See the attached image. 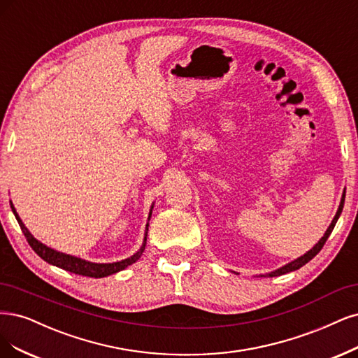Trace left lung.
I'll use <instances>...</instances> for the list:
<instances>
[{"label":"left lung","mask_w":358,"mask_h":358,"mask_svg":"<svg viewBox=\"0 0 358 358\" xmlns=\"http://www.w3.org/2000/svg\"><path fill=\"white\" fill-rule=\"evenodd\" d=\"M343 203H345V191H343V194H342V199H341V204H339V208H338V212H336V215H335V217H334V220H331V224L329 225V228H327V231L324 232V236L320 238V241L314 245V248L310 250V252H306L303 256H301V257H298V259H294V261H292L290 264H287V265H285V266H281V268H278V269H275V271H273V273H269V274H266L268 277H278V275H282V274H287V273H290V271H296V269H299L301 266H303L305 264H308L311 261V259L323 249V245H324V243L327 241V238H329V236L331 234V231H334V228H335V225H336V222H338V219H339V216H341V213H342V208H343ZM264 277V275H262Z\"/></svg>","instance_id":"left-lung-1"}]
</instances>
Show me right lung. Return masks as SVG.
I'll list each match as a JSON object with an SVG mask.
<instances>
[{"instance_id":"1","label":"right lung","mask_w":358,"mask_h":358,"mask_svg":"<svg viewBox=\"0 0 358 358\" xmlns=\"http://www.w3.org/2000/svg\"><path fill=\"white\" fill-rule=\"evenodd\" d=\"M10 206H11V210H13L19 225H20V229L23 232V236L27 237L29 245L32 248V250L38 255L41 259H44L45 262L52 264L55 266H59L62 269L65 271H69V273H73V274H78V275H84V277H93V278H102V277H108L110 274H115L118 273V271H122L124 268H127L129 265L134 264L138 261V259L142 256L143 250H145V245H146V237H148V227H150V224H146V228H145V238H143V244L142 248L134 253L133 256L124 259V261H120V262H113V264H94V262H89V261H84V259H80V257H76V256H71V255H65L62 252H56L50 248H47L45 244H43L41 241H38L36 238H34L32 234L28 231V228L23 225V222L20 220L16 208L13 206V203L10 201ZM152 207L151 206V212H150V217H148V220L151 219V215H152Z\"/></svg>"}]
</instances>
